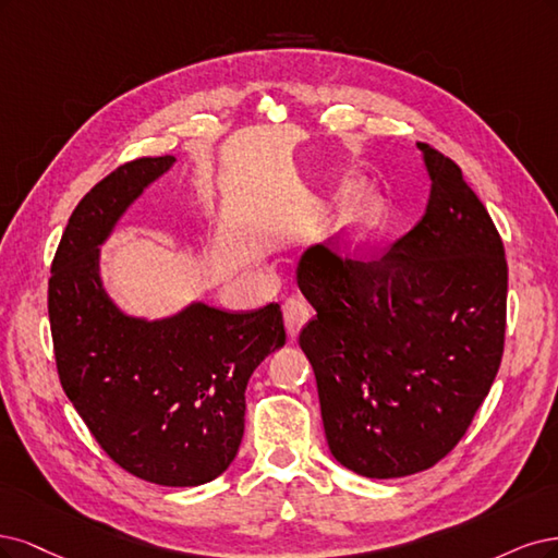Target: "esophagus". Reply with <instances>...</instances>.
<instances>
[{"instance_id":"obj_1","label":"esophagus","mask_w":558,"mask_h":558,"mask_svg":"<svg viewBox=\"0 0 558 558\" xmlns=\"http://www.w3.org/2000/svg\"><path fill=\"white\" fill-rule=\"evenodd\" d=\"M311 315H313L311 303L305 301L301 294H294L282 303V317H284V327H287L290 338H294L301 331V327L311 319Z\"/></svg>"}]
</instances>
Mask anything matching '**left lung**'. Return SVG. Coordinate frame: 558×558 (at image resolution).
<instances>
[{
  "label": "left lung",
  "mask_w": 558,
  "mask_h": 558,
  "mask_svg": "<svg viewBox=\"0 0 558 558\" xmlns=\"http://www.w3.org/2000/svg\"><path fill=\"white\" fill-rule=\"evenodd\" d=\"M430 175L424 218L380 255L327 243L299 264L317 315L299 333L331 454L364 477L445 459L487 399L506 343L508 262L459 165L417 143Z\"/></svg>",
  "instance_id": "8db88e82"
}]
</instances>
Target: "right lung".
Listing matches in <instances>:
<instances>
[{
    "label": "right lung",
    "instance_id": "1",
    "mask_svg": "<svg viewBox=\"0 0 558 558\" xmlns=\"http://www.w3.org/2000/svg\"><path fill=\"white\" fill-rule=\"evenodd\" d=\"M171 165V155L132 159L83 196L50 266L48 317L62 389L104 452L146 482L196 487L236 457L250 375L287 336L278 303L253 313L194 303L146 322L106 296L97 245Z\"/></svg>",
    "mask_w": 558,
    "mask_h": 558
}]
</instances>
